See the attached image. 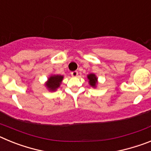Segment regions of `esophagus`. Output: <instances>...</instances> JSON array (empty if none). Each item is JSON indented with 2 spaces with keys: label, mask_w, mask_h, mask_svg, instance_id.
<instances>
[{
  "label": "esophagus",
  "mask_w": 151,
  "mask_h": 151,
  "mask_svg": "<svg viewBox=\"0 0 151 151\" xmlns=\"http://www.w3.org/2000/svg\"><path fill=\"white\" fill-rule=\"evenodd\" d=\"M70 74H71V76L73 77H76L78 75V71H73V72H72Z\"/></svg>",
  "instance_id": "obj_1"
}]
</instances>
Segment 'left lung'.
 <instances>
[{"instance_id": "1", "label": "left lung", "mask_w": 151, "mask_h": 151, "mask_svg": "<svg viewBox=\"0 0 151 151\" xmlns=\"http://www.w3.org/2000/svg\"><path fill=\"white\" fill-rule=\"evenodd\" d=\"M87 78L88 80V84L90 85V86H91L94 88H97V85L98 84V80H97V77L95 74L90 73L87 76Z\"/></svg>"}]
</instances>
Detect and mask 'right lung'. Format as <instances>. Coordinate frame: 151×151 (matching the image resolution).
<instances>
[{"instance_id":"obj_1","label":"right lung","mask_w":151,"mask_h":151,"mask_svg":"<svg viewBox=\"0 0 151 151\" xmlns=\"http://www.w3.org/2000/svg\"><path fill=\"white\" fill-rule=\"evenodd\" d=\"M63 79V76L61 75H50L47 78V82L45 83V87L50 91H56L60 86L62 81Z\"/></svg>"}]
</instances>
